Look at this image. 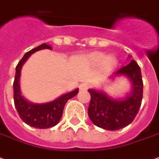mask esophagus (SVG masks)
I'll use <instances>...</instances> for the list:
<instances>
[{
	"instance_id": "34e87169",
	"label": "esophagus",
	"mask_w": 159,
	"mask_h": 159,
	"mask_svg": "<svg viewBox=\"0 0 159 159\" xmlns=\"http://www.w3.org/2000/svg\"><path fill=\"white\" fill-rule=\"evenodd\" d=\"M88 87H89V84L87 83H82L80 85V91H85V90H87Z\"/></svg>"
}]
</instances>
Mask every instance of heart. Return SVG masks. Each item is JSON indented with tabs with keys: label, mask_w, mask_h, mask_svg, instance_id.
<instances>
[{
	"label": "heart",
	"mask_w": 159,
	"mask_h": 159,
	"mask_svg": "<svg viewBox=\"0 0 159 159\" xmlns=\"http://www.w3.org/2000/svg\"><path fill=\"white\" fill-rule=\"evenodd\" d=\"M89 62L94 66H99L103 63L105 70H110L116 64V59L113 57L105 58V55L101 52H94L89 56Z\"/></svg>",
	"instance_id": "1"
}]
</instances>
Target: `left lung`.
<instances>
[{"mask_svg":"<svg viewBox=\"0 0 159 159\" xmlns=\"http://www.w3.org/2000/svg\"><path fill=\"white\" fill-rule=\"evenodd\" d=\"M115 75H126L132 81V92L125 99L113 100L102 91H88L91 94L89 118L95 125L107 130H118L129 125L138 113L143 96L141 68L135 61L119 68Z\"/></svg>","mask_w":159,"mask_h":159,"instance_id":"left-lung-1","label":"left lung"}]
</instances>
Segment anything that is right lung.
<instances>
[{"mask_svg": "<svg viewBox=\"0 0 159 159\" xmlns=\"http://www.w3.org/2000/svg\"><path fill=\"white\" fill-rule=\"evenodd\" d=\"M42 49H52V47L46 44H42L25 53L24 57L18 62L16 67V74L13 82V99L18 115L24 123L34 128L47 129L55 126L59 122L62 116L63 107L66 102L77 95L79 89L64 94L51 102L44 104L31 103L22 97L19 87L21 68L31 54Z\"/></svg>", "mask_w": 159, "mask_h": 159, "instance_id": "right-lung-1", "label": "right lung"}]
</instances>
